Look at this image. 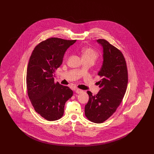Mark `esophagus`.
I'll return each instance as SVG.
<instances>
[{"mask_svg":"<svg viewBox=\"0 0 154 154\" xmlns=\"http://www.w3.org/2000/svg\"><path fill=\"white\" fill-rule=\"evenodd\" d=\"M82 92H83V91L81 90V89H75V92L76 94H80V93H81Z\"/></svg>","mask_w":154,"mask_h":154,"instance_id":"34e87169","label":"esophagus"}]
</instances>
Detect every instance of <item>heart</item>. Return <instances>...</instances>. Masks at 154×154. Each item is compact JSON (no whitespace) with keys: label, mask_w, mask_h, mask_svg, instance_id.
Segmentation results:
<instances>
[{"label":"heart","mask_w":154,"mask_h":154,"mask_svg":"<svg viewBox=\"0 0 154 154\" xmlns=\"http://www.w3.org/2000/svg\"><path fill=\"white\" fill-rule=\"evenodd\" d=\"M83 58L85 59H91L95 60L98 56V53L91 48H84L82 50Z\"/></svg>","instance_id":"1"}]
</instances>
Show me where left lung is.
<instances>
[{
	"mask_svg": "<svg viewBox=\"0 0 154 154\" xmlns=\"http://www.w3.org/2000/svg\"><path fill=\"white\" fill-rule=\"evenodd\" d=\"M97 43L103 49V62L98 75L103 78L99 83L101 89L92 95L87 91L89 101L85 106V114L89 120L101 123L116 111L122 101L128 83V69L122 53L107 40Z\"/></svg>",
	"mask_w": 154,
	"mask_h": 154,
	"instance_id": "1",
	"label": "left lung"
}]
</instances>
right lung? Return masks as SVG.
I'll use <instances>...</instances> for the list:
<instances>
[{"label": "right lung", "instance_id": "add662e5", "mask_svg": "<svg viewBox=\"0 0 154 154\" xmlns=\"http://www.w3.org/2000/svg\"><path fill=\"white\" fill-rule=\"evenodd\" d=\"M76 40L50 38L34 48L26 70L28 97L35 111L48 121L60 119L66 101L73 95L68 87L54 83V73L67 49Z\"/></svg>", "mask_w": 154, "mask_h": 154}]
</instances>
